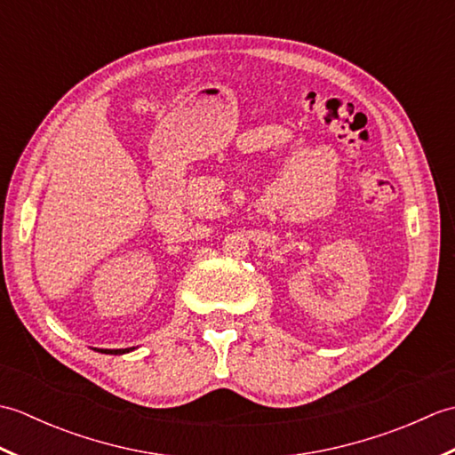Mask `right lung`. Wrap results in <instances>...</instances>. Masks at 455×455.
I'll use <instances>...</instances> for the list:
<instances>
[{
  "label": "right lung",
  "instance_id": "1",
  "mask_svg": "<svg viewBox=\"0 0 455 455\" xmlns=\"http://www.w3.org/2000/svg\"><path fill=\"white\" fill-rule=\"evenodd\" d=\"M131 350H134V347H119V350H101V352L103 354H127Z\"/></svg>",
  "mask_w": 455,
  "mask_h": 455
}]
</instances>
